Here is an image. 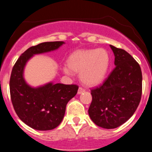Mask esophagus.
Segmentation results:
<instances>
[{"mask_svg": "<svg viewBox=\"0 0 152 152\" xmlns=\"http://www.w3.org/2000/svg\"><path fill=\"white\" fill-rule=\"evenodd\" d=\"M84 92H85V90L84 88H82V87H79V90H78V94H81V93H84Z\"/></svg>", "mask_w": 152, "mask_h": 152, "instance_id": "esophagus-1", "label": "esophagus"}]
</instances>
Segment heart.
Here are the masks:
<instances>
[{"label":"heart","mask_w":152,"mask_h":152,"mask_svg":"<svg viewBox=\"0 0 152 152\" xmlns=\"http://www.w3.org/2000/svg\"><path fill=\"white\" fill-rule=\"evenodd\" d=\"M110 64L108 51L104 48L82 49L73 52L67 59L66 74L79 73L81 81L87 86H96L105 79Z\"/></svg>","instance_id":"1"}]
</instances>
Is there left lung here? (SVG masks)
Returning <instances> with one entry per match:
<instances>
[{
    "mask_svg": "<svg viewBox=\"0 0 152 152\" xmlns=\"http://www.w3.org/2000/svg\"><path fill=\"white\" fill-rule=\"evenodd\" d=\"M115 67L104 83L91 90L88 110L99 126L115 129L129 120L137 110L142 95V72L139 64L123 49L110 45Z\"/></svg>",
    "mask_w": 152,
    "mask_h": 152,
    "instance_id": "8db88e82",
    "label": "left lung"
}]
</instances>
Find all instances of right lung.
I'll return each mask as SVG.
<instances>
[{"mask_svg":"<svg viewBox=\"0 0 152 152\" xmlns=\"http://www.w3.org/2000/svg\"><path fill=\"white\" fill-rule=\"evenodd\" d=\"M64 43L62 41L45 42L29 48L12 68L10 81L12 105L19 118L36 130H51L60 124L67 102L76 96L79 87L49 82L32 87L24 79V67L34 55L56 50Z\"/></svg>","mask_w":152,"mask_h":152,"instance_id":"add662e5","label":"right lung"}]
</instances>
